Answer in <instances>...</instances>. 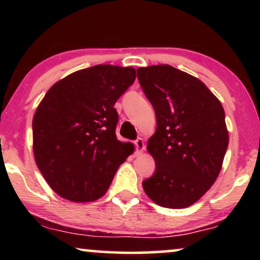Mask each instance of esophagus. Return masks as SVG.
Segmentation results:
<instances>
[{
  "label": "esophagus",
  "instance_id": "1",
  "mask_svg": "<svg viewBox=\"0 0 260 260\" xmlns=\"http://www.w3.org/2000/svg\"><path fill=\"white\" fill-rule=\"evenodd\" d=\"M134 144H135V147H136V152H137V154H142V151H143L144 148H145L144 141L140 137V138H137V140L134 142Z\"/></svg>",
  "mask_w": 260,
  "mask_h": 260
}]
</instances>
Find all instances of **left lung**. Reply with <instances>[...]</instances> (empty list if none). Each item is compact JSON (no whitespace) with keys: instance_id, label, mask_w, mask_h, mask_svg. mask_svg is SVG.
<instances>
[{"instance_id":"8db88e82","label":"left lung","mask_w":260,"mask_h":260,"mask_svg":"<svg viewBox=\"0 0 260 260\" xmlns=\"http://www.w3.org/2000/svg\"><path fill=\"white\" fill-rule=\"evenodd\" d=\"M137 78L157 124L148 141L156 169L143 189L162 207H189L221 170L229 147L225 111L201 80L173 66L140 67Z\"/></svg>"}]
</instances>
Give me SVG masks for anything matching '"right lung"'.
<instances>
[{
	"instance_id": "add662e5",
	"label": "right lung",
	"mask_w": 260,
	"mask_h": 260,
	"mask_svg": "<svg viewBox=\"0 0 260 260\" xmlns=\"http://www.w3.org/2000/svg\"><path fill=\"white\" fill-rule=\"evenodd\" d=\"M134 67L95 65L49 88L33 118L35 162L49 187L74 202L106 193L134 145L116 137L113 108L134 84Z\"/></svg>"
}]
</instances>
